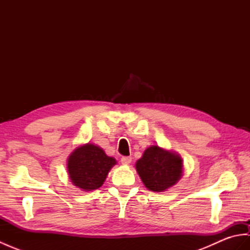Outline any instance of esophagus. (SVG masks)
I'll return each instance as SVG.
<instances>
[{
    "label": "esophagus",
    "instance_id": "34e87169",
    "mask_svg": "<svg viewBox=\"0 0 250 250\" xmlns=\"http://www.w3.org/2000/svg\"><path fill=\"white\" fill-rule=\"evenodd\" d=\"M120 161H121L122 164H125V166H128V164L131 163L132 158L131 157H122Z\"/></svg>",
    "mask_w": 250,
    "mask_h": 250
}]
</instances>
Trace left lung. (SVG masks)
Returning <instances> with one entry per match:
<instances>
[{
	"mask_svg": "<svg viewBox=\"0 0 250 250\" xmlns=\"http://www.w3.org/2000/svg\"><path fill=\"white\" fill-rule=\"evenodd\" d=\"M135 167L146 187L157 192L172 187L183 173L182 158L158 146L147 148Z\"/></svg>",
	"mask_w": 250,
	"mask_h": 250,
	"instance_id": "8db88e82",
	"label": "left lung"
}]
</instances>
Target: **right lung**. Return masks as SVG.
Wrapping results in <instances>:
<instances>
[{
  "instance_id": "add662e5",
  "label": "right lung",
  "mask_w": 250,
  "mask_h": 250,
  "mask_svg": "<svg viewBox=\"0 0 250 250\" xmlns=\"http://www.w3.org/2000/svg\"><path fill=\"white\" fill-rule=\"evenodd\" d=\"M115 164V159L106 156L102 148L87 144L77 148L68 158L67 171L74 185L89 191L103 185Z\"/></svg>"
}]
</instances>
